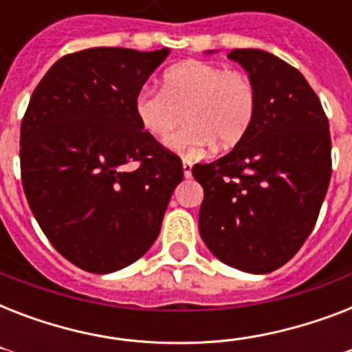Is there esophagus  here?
I'll use <instances>...</instances> for the list:
<instances>
[{
  "label": "esophagus",
  "mask_w": 352,
  "mask_h": 352,
  "mask_svg": "<svg viewBox=\"0 0 352 352\" xmlns=\"http://www.w3.org/2000/svg\"><path fill=\"white\" fill-rule=\"evenodd\" d=\"M182 171H184V177H192V162L188 159L182 160Z\"/></svg>",
  "instance_id": "34e87169"
}]
</instances>
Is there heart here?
Segmentation results:
<instances>
[{
  "instance_id": "obj_1",
  "label": "heart",
  "mask_w": 352,
  "mask_h": 352,
  "mask_svg": "<svg viewBox=\"0 0 352 352\" xmlns=\"http://www.w3.org/2000/svg\"><path fill=\"white\" fill-rule=\"evenodd\" d=\"M257 111L254 80L239 69L201 60L177 63L162 74V89L142 87L135 96V117L144 131L171 148L195 155L214 142L223 149L245 138Z\"/></svg>"
}]
</instances>
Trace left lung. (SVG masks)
Instances as JSON below:
<instances>
[{
    "label": "left lung",
    "instance_id": "1",
    "mask_svg": "<svg viewBox=\"0 0 352 352\" xmlns=\"http://www.w3.org/2000/svg\"><path fill=\"white\" fill-rule=\"evenodd\" d=\"M228 58L254 80L257 111L230 153L192 168L204 190L199 232L225 265L267 274L292 259L316 225L333 173L329 120L281 58L259 49Z\"/></svg>",
    "mask_w": 352,
    "mask_h": 352
}]
</instances>
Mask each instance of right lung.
Returning a JSON list of instances; mask_svg holds the SVG:
<instances>
[{"label":"right lung","mask_w":352,"mask_h":352,"mask_svg":"<svg viewBox=\"0 0 352 352\" xmlns=\"http://www.w3.org/2000/svg\"><path fill=\"white\" fill-rule=\"evenodd\" d=\"M168 54H65L30 96L19 135L25 195L51 245L82 270L115 272L144 256L182 181L181 159L135 117V96Z\"/></svg>","instance_id":"obj_1"}]
</instances>
